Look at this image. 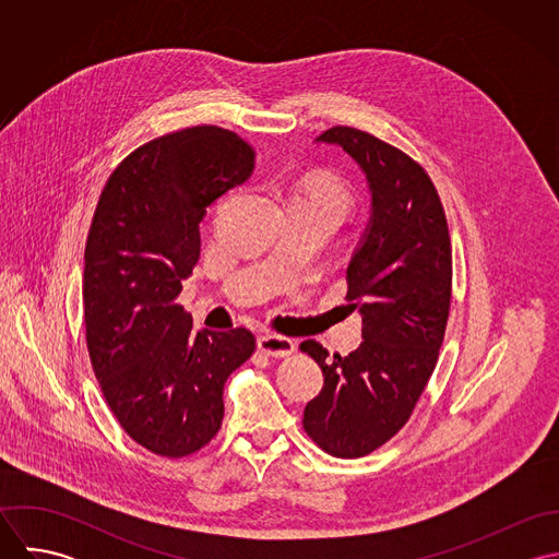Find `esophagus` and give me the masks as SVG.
I'll return each mask as SVG.
<instances>
[{"label": "esophagus", "mask_w": 559, "mask_h": 559, "mask_svg": "<svg viewBox=\"0 0 559 559\" xmlns=\"http://www.w3.org/2000/svg\"><path fill=\"white\" fill-rule=\"evenodd\" d=\"M258 348L262 353H266L269 357H288L295 353V342L286 335H277V333H262L258 337Z\"/></svg>", "instance_id": "esophagus-1"}]
</instances>
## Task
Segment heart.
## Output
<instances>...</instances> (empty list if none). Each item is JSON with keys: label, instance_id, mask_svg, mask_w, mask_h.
I'll list each match as a JSON object with an SVG mask.
<instances>
[{"label": "heart", "instance_id": "obj_1", "mask_svg": "<svg viewBox=\"0 0 559 559\" xmlns=\"http://www.w3.org/2000/svg\"><path fill=\"white\" fill-rule=\"evenodd\" d=\"M290 206L314 209L340 224L353 209V195L342 182L329 176H314L293 193Z\"/></svg>", "mask_w": 559, "mask_h": 559}]
</instances>
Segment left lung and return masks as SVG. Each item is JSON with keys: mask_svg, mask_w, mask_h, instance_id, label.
I'll use <instances>...</instances> for the list:
<instances>
[{"mask_svg": "<svg viewBox=\"0 0 559 559\" xmlns=\"http://www.w3.org/2000/svg\"><path fill=\"white\" fill-rule=\"evenodd\" d=\"M317 142L359 165L370 219L346 269V308L361 314L364 342L346 357L301 342L324 377L304 428L326 454L359 459L406 424L435 370L452 299V247L439 193L419 163L353 127L326 129Z\"/></svg>", "mask_w": 559, "mask_h": 559, "instance_id": "left-lung-1", "label": "left lung"}]
</instances>
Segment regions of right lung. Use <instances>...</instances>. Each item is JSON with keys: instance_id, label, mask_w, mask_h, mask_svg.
Returning a JSON list of instances; mask_svg holds the SVG:
<instances>
[{"instance_id": "add662e5", "label": "right lung", "mask_w": 559, "mask_h": 559, "mask_svg": "<svg viewBox=\"0 0 559 559\" xmlns=\"http://www.w3.org/2000/svg\"><path fill=\"white\" fill-rule=\"evenodd\" d=\"M251 169V146L228 129L163 135L114 169L87 233L83 322L94 374L127 435L167 459L217 435L226 379L255 348L242 326L195 331L176 304L200 258L206 209Z\"/></svg>"}]
</instances>
